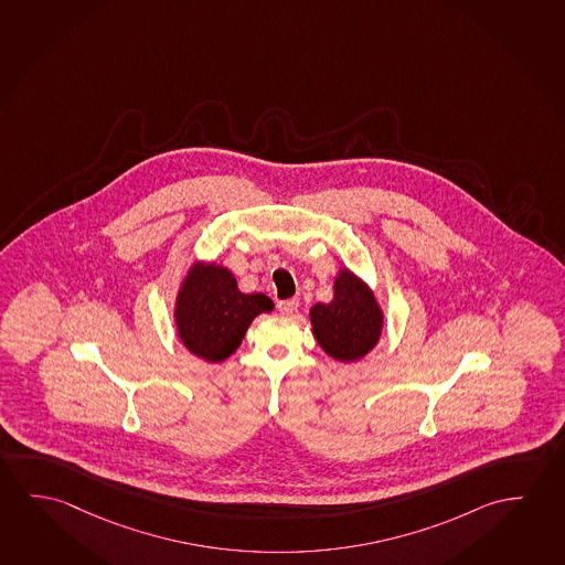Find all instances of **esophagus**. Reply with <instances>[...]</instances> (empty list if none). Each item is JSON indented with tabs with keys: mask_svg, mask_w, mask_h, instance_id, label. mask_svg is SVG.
Segmentation results:
<instances>
[{
	"mask_svg": "<svg viewBox=\"0 0 565 565\" xmlns=\"http://www.w3.org/2000/svg\"><path fill=\"white\" fill-rule=\"evenodd\" d=\"M298 305H300V300H298V298H290V300H280V302H278L277 305L278 312L287 313V316H290V313H295L296 310H298Z\"/></svg>",
	"mask_w": 565,
	"mask_h": 565,
	"instance_id": "esophagus-1",
	"label": "esophagus"
}]
</instances>
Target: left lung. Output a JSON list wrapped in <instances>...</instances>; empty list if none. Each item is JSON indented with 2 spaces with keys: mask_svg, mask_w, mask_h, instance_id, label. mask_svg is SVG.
Masks as SVG:
<instances>
[{
  "mask_svg": "<svg viewBox=\"0 0 565 565\" xmlns=\"http://www.w3.org/2000/svg\"><path fill=\"white\" fill-rule=\"evenodd\" d=\"M316 340L330 358L359 361L373 350L383 332V310L373 290L351 270L341 269L333 280V300L310 308Z\"/></svg>",
  "mask_w": 565,
  "mask_h": 565,
  "instance_id": "1",
  "label": "left lung"
}]
</instances>
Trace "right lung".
Returning a JSON list of instances; mask_svg holds the SVG:
<instances>
[{
	"mask_svg": "<svg viewBox=\"0 0 565 565\" xmlns=\"http://www.w3.org/2000/svg\"><path fill=\"white\" fill-rule=\"evenodd\" d=\"M273 308L269 296L242 292L232 270L215 263H194L177 296L174 322L192 355L220 363L242 345L253 320Z\"/></svg>",
	"mask_w": 565,
	"mask_h": 565,
	"instance_id": "1",
	"label": "right lung"
}]
</instances>
